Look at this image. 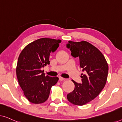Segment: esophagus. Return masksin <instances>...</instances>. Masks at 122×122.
<instances>
[{"label": "esophagus", "mask_w": 122, "mask_h": 122, "mask_svg": "<svg viewBox=\"0 0 122 122\" xmlns=\"http://www.w3.org/2000/svg\"><path fill=\"white\" fill-rule=\"evenodd\" d=\"M59 79L60 81H65V80H66V79H65V78H63L62 77H59Z\"/></svg>", "instance_id": "34e87169"}]
</instances>
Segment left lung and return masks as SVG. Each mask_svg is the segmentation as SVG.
Masks as SVG:
<instances>
[{
  "label": "left lung",
  "mask_w": 122,
  "mask_h": 122,
  "mask_svg": "<svg viewBox=\"0 0 122 122\" xmlns=\"http://www.w3.org/2000/svg\"><path fill=\"white\" fill-rule=\"evenodd\" d=\"M71 56L79 57L80 66L84 74H81V84L72 80L75 85L73 92L67 94L68 101L76 106H83L96 98L106 84L108 65L98 48L86 41H68Z\"/></svg>",
  "instance_id": "1"
}]
</instances>
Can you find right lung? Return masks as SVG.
<instances>
[{
	"mask_svg": "<svg viewBox=\"0 0 122 122\" xmlns=\"http://www.w3.org/2000/svg\"><path fill=\"white\" fill-rule=\"evenodd\" d=\"M61 43V40L43 38L28 44L18 58L16 73L24 96L30 102L41 104L49 96L51 86L59 78L45 76L41 68L50 64L49 56Z\"/></svg>",
	"mask_w": 122,
	"mask_h": 122,
	"instance_id": "right-lung-1",
	"label": "right lung"
}]
</instances>
